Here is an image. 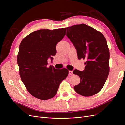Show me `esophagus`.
Listing matches in <instances>:
<instances>
[{"instance_id":"obj_1","label":"esophagus","mask_w":125,"mask_h":125,"mask_svg":"<svg viewBox=\"0 0 125 125\" xmlns=\"http://www.w3.org/2000/svg\"><path fill=\"white\" fill-rule=\"evenodd\" d=\"M73 74V71H70V70H69V75H72Z\"/></svg>"}]
</instances>
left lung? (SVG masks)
<instances>
[{
	"mask_svg": "<svg viewBox=\"0 0 125 125\" xmlns=\"http://www.w3.org/2000/svg\"><path fill=\"white\" fill-rule=\"evenodd\" d=\"M67 36L77 51L79 59H86L85 69H75L73 73L80 78L74 86L75 91L84 96L99 93L106 81L109 72V51L102 33L85 24L67 28Z\"/></svg>",
	"mask_w": 125,
	"mask_h": 125,
	"instance_id": "1",
	"label": "left lung"
}]
</instances>
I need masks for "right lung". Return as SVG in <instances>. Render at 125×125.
I'll return each mask as SVG.
<instances>
[{
    "label": "right lung",
    "instance_id": "add662e5",
    "mask_svg": "<svg viewBox=\"0 0 125 125\" xmlns=\"http://www.w3.org/2000/svg\"><path fill=\"white\" fill-rule=\"evenodd\" d=\"M67 28L41 29L22 40L17 62L19 74L28 92L37 99L46 100L55 96L59 85L68 75L66 68L47 66V59L56 54V45L66 33Z\"/></svg>",
    "mask_w": 125,
    "mask_h": 125
}]
</instances>
